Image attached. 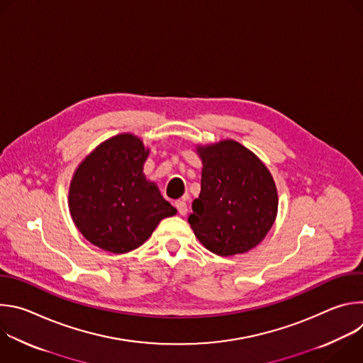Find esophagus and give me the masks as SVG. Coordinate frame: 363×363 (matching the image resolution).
<instances>
[{
	"label": "esophagus",
	"instance_id": "obj_1",
	"mask_svg": "<svg viewBox=\"0 0 363 363\" xmlns=\"http://www.w3.org/2000/svg\"><path fill=\"white\" fill-rule=\"evenodd\" d=\"M175 206H177V210H178V213H179L181 216H185V214H186L188 206H186V202H185V201H181V199L175 201Z\"/></svg>",
	"mask_w": 363,
	"mask_h": 363
}]
</instances>
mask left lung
I'll return each instance as SVG.
<instances>
[{
	"label": "left lung",
	"mask_w": 363,
	"mask_h": 363,
	"mask_svg": "<svg viewBox=\"0 0 363 363\" xmlns=\"http://www.w3.org/2000/svg\"><path fill=\"white\" fill-rule=\"evenodd\" d=\"M201 192L188 218L211 252L228 257L254 248L277 216V189L270 171L235 140L198 146Z\"/></svg>",
	"instance_id": "left-lung-1"
}]
</instances>
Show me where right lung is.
Returning <instances> with one entry per match:
<instances>
[{
  "instance_id": "1",
  "label": "right lung",
  "mask_w": 363,
  "mask_h": 363,
  "mask_svg": "<svg viewBox=\"0 0 363 363\" xmlns=\"http://www.w3.org/2000/svg\"><path fill=\"white\" fill-rule=\"evenodd\" d=\"M149 149L133 135L99 145L77 168L69 191L72 218L86 240L115 254L140 247L177 210L146 181Z\"/></svg>"
}]
</instances>
